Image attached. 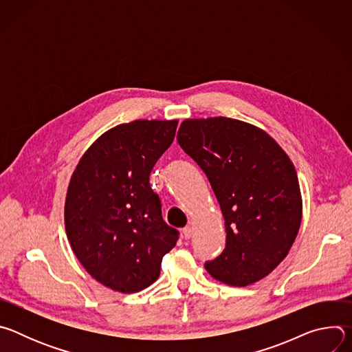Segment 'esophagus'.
<instances>
[{
  "label": "esophagus",
  "instance_id": "obj_1",
  "mask_svg": "<svg viewBox=\"0 0 352 352\" xmlns=\"http://www.w3.org/2000/svg\"><path fill=\"white\" fill-rule=\"evenodd\" d=\"M182 232H184L185 239H189V238L192 236V234H193V228H192L190 226H186V227L182 230Z\"/></svg>",
  "mask_w": 352,
  "mask_h": 352
}]
</instances>
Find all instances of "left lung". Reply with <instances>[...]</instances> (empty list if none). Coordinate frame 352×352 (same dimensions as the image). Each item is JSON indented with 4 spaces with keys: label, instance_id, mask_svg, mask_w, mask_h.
I'll return each instance as SVG.
<instances>
[{
    "label": "left lung",
    "instance_id": "1",
    "mask_svg": "<svg viewBox=\"0 0 352 352\" xmlns=\"http://www.w3.org/2000/svg\"><path fill=\"white\" fill-rule=\"evenodd\" d=\"M206 174L226 220V248L206 270L245 287L287 256L302 219L295 167L265 131L226 117L185 120L177 135Z\"/></svg>",
    "mask_w": 352,
    "mask_h": 352
}]
</instances>
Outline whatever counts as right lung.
Wrapping results in <instances>:
<instances>
[{"mask_svg":"<svg viewBox=\"0 0 352 352\" xmlns=\"http://www.w3.org/2000/svg\"><path fill=\"white\" fill-rule=\"evenodd\" d=\"M178 121L136 120L100 136L76 166L65 200L74 254L103 285L131 294L160 276L179 232L162 216L148 184L174 140Z\"/></svg>","mask_w":352,"mask_h":352,"instance_id":"right-lung-1","label":"right lung"}]
</instances>
